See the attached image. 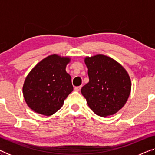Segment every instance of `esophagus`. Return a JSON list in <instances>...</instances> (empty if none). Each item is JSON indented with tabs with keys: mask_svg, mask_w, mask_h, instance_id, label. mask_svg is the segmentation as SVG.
Returning <instances> with one entry per match:
<instances>
[{
	"mask_svg": "<svg viewBox=\"0 0 155 155\" xmlns=\"http://www.w3.org/2000/svg\"><path fill=\"white\" fill-rule=\"evenodd\" d=\"M81 87H82V86H78V87H75V90H76V91H80V90H81Z\"/></svg>",
	"mask_w": 155,
	"mask_h": 155,
	"instance_id": "1",
	"label": "esophagus"
}]
</instances>
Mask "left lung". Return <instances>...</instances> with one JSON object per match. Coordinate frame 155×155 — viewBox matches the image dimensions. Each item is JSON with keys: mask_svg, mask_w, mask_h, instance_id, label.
I'll list each match as a JSON object with an SVG mask.
<instances>
[{"mask_svg": "<svg viewBox=\"0 0 155 155\" xmlns=\"http://www.w3.org/2000/svg\"><path fill=\"white\" fill-rule=\"evenodd\" d=\"M89 81L81 89L91 110L101 117L114 115L122 109L131 90L126 70L111 57L97 54L86 56Z\"/></svg>", "mask_w": 155, "mask_h": 155, "instance_id": "obj_1", "label": "left lung"}]
</instances>
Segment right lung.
Segmentation results:
<instances>
[{
  "instance_id": "obj_1",
  "label": "right lung",
  "mask_w": 155,
  "mask_h": 155,
  "mask_svg": "<svg viewBox=\"0 0 155 155\" xmlns=\"http://www.w3.org/2000/svg\"><path fill=\"white\" fill-rule=\"evenodd\" d=\"M71 60L69 56L50 55L31 70L25 80L22 93L32 111L49 116L63 107L73 90L71 75L65 71Z\"/></svg>"
}]
</instances>
